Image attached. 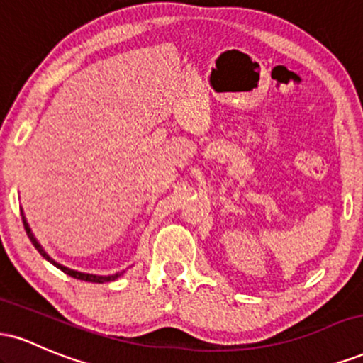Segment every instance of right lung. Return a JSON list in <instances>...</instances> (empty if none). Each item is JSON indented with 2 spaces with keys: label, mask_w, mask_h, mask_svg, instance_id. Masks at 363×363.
Here are the masks:
<instances>
[{
  "label": "right lung",
  "mask_w": 363,
  "mask_h": 363,
  "mask_svg": "<svg viewBox=\"0 0 363 363\" xmlns=\"http://www.w3.org/2000/svg\"><path fill=\"white\" fill-rule=\"evenodd\" d=\"M22 220H23V227H25V232H27V235H28V239H30V242L34 244V247L37 249V251L40 252V256L44 257V259H48L49 262H52L54 266H56V268H60L62 273H66V274H69V277H73V278H77V280H85V281H90V283H104V281H112V280H116V278L118 277H121V273H116V274H111V277H99V274H89V273H80V272H74V269H69V268H66V266H62V264H60V262H56V261H52L51 257L48 256V252L44 251L43 247H40V244L37 242L35 240V237H34V234H32V230H30V227H28V223H27V220H25V216H23V213H22Z\"/></svg>",
  "instance_id": "1"
}]
</instances>
